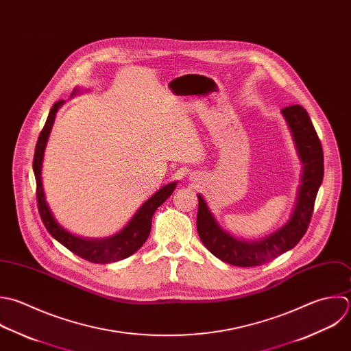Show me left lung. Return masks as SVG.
Masks as SVG:
<instances>
[{
    "label": "left lung",
    "mask_w": 351,
    "mask_h": 351,
    "mask_svg": "<svg viewBox=\"0 0 351 351\" xmlns=\"http://www.w3.org/2000/svg\"><path fill=\"white\" fill-rule=\"evenodd\" d=\"M304 162L302 184L298 202L290 221L275 234L258 242H242L223 231L198 195L197 230L205 247L221 261L235 267H257L267 264L297 246L305 235L315 210L317 191L324 176V153L320 138L308 112L301 105L282 109Z\"/></svg>",
    "instance_id": "1"
}]
</instances>
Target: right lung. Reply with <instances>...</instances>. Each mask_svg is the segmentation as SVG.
<instances>
[{"label":"right lung","instance_id":"right-lung-1","mask_svg":"<svg viewBox=\"0 0 351 351\" xmlns=\"http://www.w3.org/2000/svg\"><path fill=\"white\" fill-rule=\"evenodd\" d=\"M62 101L54 102L53 108L49 112V116L46 119V123L38 136L36 145H35V153H34V161H32V169L35 175L36 182V202H38V210L39 216L42 219V223L45 224L49 234L58 241L62 246H65L69 252L79 256L80 258L95 263V264H108L113 261L123 260L131 254H134L147 239L152 228V217L156 212V209L165 202V199L173 193L176 183H171L161 190H158L152 198H149L135 213V216L131 219V221L125 226V228L119 232L117 235L104 239V241H87L77 237L71 235L64 228H61L56 220L53 219L43 194L42 180H40V168H42V158H43V150L45 145L49 136V132L51 130L57 109L61 106Z\"/></svg>","mask_w":351,"mask_h":351}]
</instances>
